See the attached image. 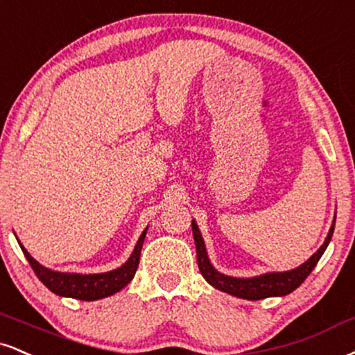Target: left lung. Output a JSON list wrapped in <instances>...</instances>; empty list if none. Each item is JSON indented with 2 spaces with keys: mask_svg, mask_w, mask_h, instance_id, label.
Returning a JSON list of instances; mask_svg holds the SVG:
<instances>
[{
  "mask_svg": "<svg viewBox=\"0 0 355 355\" xmlns=\"http://www.w3.org/2000/svg\"><path fill=\"white\" fill-rule=\"evenodd\" d=\"M334 225L336 220L332 221L331 230H329L326 241L322 243V246L307 261L302 263L301 266L294 268L291 271L264 272V275L253 277H234L223 275V272L215 270V266L210 263V258H208L207 246H205L202 233H200L198 225H196L195 220H191V232H193V240L196 246V261H198L200 272H202L205 279L213 288L220 289V291L226 294H232V296L241 297V300L248 301H258L264 300V297L286 296V294L293 293L294 289L300 288L304 283L306 277L311 275V271L314 270V266L321 259L324 251H326L327 245L331 243L332 233H334Z\"/></svg>",
  "mask_w": 355,
  "mask_h": 355,
  "instance_id": "1",
  "label": "left lung"
}]
</instances>
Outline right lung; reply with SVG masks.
Here are the masks:
<instances>
[{
    "label": "right lung",
    "instance_id": "add662e5",
    "mask_svg": "<svg viewBox=\"0 0 355 355\" xmlns=\"http://www.w3.org/2000/svg\"><path fill=\"white\" fill-rule=\"evenodd\" d=\"M147 230L140 234L139 241L132 251L130 258L122 264L117 270L107 271V272H97V275H79V272H61L53 271L49 268H44L40 264L28 250L19 243L21 250H23L24 256L31 264L33 271L40 277V281L49 291L62 297H74V300L80 301H97L102 297L112 296V294L119 293L122 288H125L130 283L132 277L135 276L137 268H139L140 251H142V245L145 240Z\"/></svg>",
    "mask_w": 355,
    "mask_h": 355
}]
</instances>
